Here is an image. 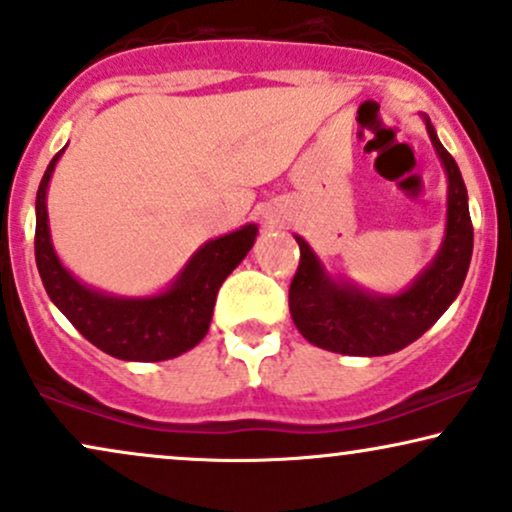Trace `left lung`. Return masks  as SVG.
<instances>
[{"mask_svg": "<svg viewBox=\"0 0 512 512\" xmlns=\"http://www.w3.org/2000/svg\"><path fill=\"white\" fill-rule=\"evenodd\" d=\"M424 121L448 176L446 236L439 255L403 293L374 295L331 279L310 245L295 236L300 264L288 291V307L298 331L312 346L365 357L398 353L434 326L463 288L474 243L467 188L455 159L436 138L432 121Z\"/></svg>", "mask_w": 512, "mask_h": 512, "instance_id": "8db88e82", "label": "left lung"}]
</instances>
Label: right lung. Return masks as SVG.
<instances>
[{
    "label": "right lung",
    "mask_w": 512,
    "mask_h": 512,
    "mask_svg": "<svg viewBox=\"0 0 512 512\" xmlns=\"http://www.w3.org/2000/svg\"><path fill=\"white\" fill-rule=\"evenodd\" d=\"M61 152L49 162L35 200V262L49 300L92 346L119 360L162 362L195 348L212 322L219 286L250 252L257 226L245 224L202 245L164 293L119 298L95 291L59 262L49 236L47 188Z\"/></svg>",
    "instance_id": "1"
}]
</instances>
